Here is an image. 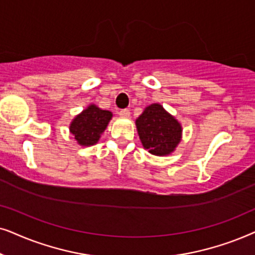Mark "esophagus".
Returning <instances> with one entry per match:
<instances>
[{"label":"esophagus","mask_w":255,"mask_h":255,"mask_svg":"<svg viewBox=\"0 0 255 255\" xmlns=\"http://www.w3.org/2000/svg\"><path fill=\"white\" fill-rule=\"evenodd\" d=\"M119 115L122 118H129L130 117V112L129 110H127V108H125V110H120L119 111Z\"/></svg>","instance_id":"obj_1"}]
</instances>
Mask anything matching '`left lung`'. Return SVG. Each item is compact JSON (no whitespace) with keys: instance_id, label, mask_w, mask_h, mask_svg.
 <instances>
[{"instance_id":"left-lung-1","label":"left lung","mask_w":255,"mask_h":255,"mask_svg":"<svg viewBox=\"0 0 255 255\" xmlns=\"http://www.w3.org/2000/svg\"><path fill=\"white\" fill-rule=\"evenodd\" d=\"M135 124L142 145L152 155L171 154L181 142V124L159 104L145 107Z\"/></svg>"}]
</instances>
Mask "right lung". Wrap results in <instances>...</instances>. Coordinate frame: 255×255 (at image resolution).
I'll use <instances>...</instances> for the list:
<instances>
[{"mask_svg":"<svg viewBox=\"0 0 255 255\" xmlns=\"http://www.w3.org/2000/svg\"><path fill=\"white\" fill-rule=\"evenodd\" d=\"M112 117V112L101 110L96 105H90L73 119L70 125V131L80 145H93L99 141Z\"/></svg>","mask_w":255,"mask_h":255,"instance_id":"add662e5","label":"right lung"}]
</instances>
